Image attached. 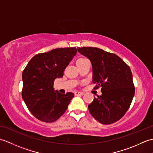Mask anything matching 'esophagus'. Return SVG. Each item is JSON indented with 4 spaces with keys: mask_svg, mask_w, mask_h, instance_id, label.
Wrapping results in <instances>:
<instances>
[{
    "mask_svg": "<svg viewBox=\"0 0 153 153\" xmlns=\"http://www.w3.org/2000/svg\"><path fill=\"white\" fill-rule=\"evenodd\" d=\"M74 94H75V95H76V96H79V95H83L84 93L79 92V91H76L74 93Z\"/></svg>",
    "mask_w": 153,
    "mask_h": 153,
    "instance_id": "34e87169",
    "label": "esophagus"
}]
</instances>
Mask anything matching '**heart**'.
Wrapping results in <instances>:
<instances>
[{
	"mask_svg": "<svg viewBox=\"0 0 153 153\" xmlns=\"http://www.w3.org/2000/svg\"><path fill=\"white\" fill-rule=\"evenodd\" d=\"M86 60L85 58H79V59H78L77 60V62H79V61H82V60Z\"/></svg>",
	"mask_w": 153,
	"mask_h": 153,
	"instance_id": "1",
	"label": "heart"
}]
</instances>
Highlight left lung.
<instances>
[{
    "label": "left lung",
    "instance_id": "obj_1",
    "mask_svg": "<svg viewBox=\"0 0 153 153\" xmlns=\"http://www.w3.org/2000/svg\"><path fill=\"white\" fill-rule=\"evenodd\" d=\"M90 60L95 89L102 95L94 98L88 108L92 116L103 124L118 121L128 111L135 94L130 68L116 54L96 47L77 48Z\"/></svg>",
    "mask_w": 153,
    "mask_h": 153
}]
</instances>
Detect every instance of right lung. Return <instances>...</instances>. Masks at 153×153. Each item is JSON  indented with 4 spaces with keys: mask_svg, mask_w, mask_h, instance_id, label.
I'll return each instance as SVG.
<instances>
[{
    "mask_svg": "<svg viewBox=\"0 0 153 153\" xmlns=\"http://www.w3.org/2000/svg\"><path fill=\"white\" fill-rule=\"evenodd\" d=\"M77 53L76 47L55 48L31 58L23 71L22 99L35 118L44 122L56 121L66 111L74 94L60 93L53 88L56 78Z\"/></svg>",
    "mask_w": 153,
    "mask_h": 153,
    "instance_id": "obj_1",
    "label": "right lung"
}]
</instances>
